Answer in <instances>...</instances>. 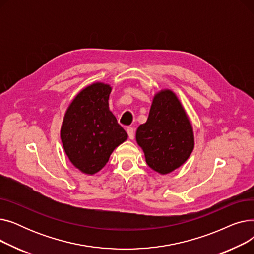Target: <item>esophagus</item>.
<instances>
[{"label": "esophagus", "mask_w": 254, "mask_h": 254, "mask_svg": "<svg viewBox=\"0 0 254 254\" xmlns=\"http://www.w3.org/2000/svg\"><path fill=\"white\" fill-rule=\"evenodd\" d=\"M127 132L128 138L130 140H132V139L135 138V130H134V128H132V127H127Z\"/></svg>", "instance_id": "esophagus-1"}]
</instances>
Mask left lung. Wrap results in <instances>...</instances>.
<instances>
[{"label":"left lung","mask_w":254,"mask_h":254,"mask_svg":"<svg viewBox=\"0 0 254 254\" xmlns=\"http://www.w3.org/2000/svg\"><path fill=\"white\" fill-rule=\"evenodd\" d=\"M136 141L146 163L161 175L188 161L194 148L193 128L174 91L165 88L153 96L148 118L137 128Z\"/></svg>","instance_id":"1"}]
</instances>
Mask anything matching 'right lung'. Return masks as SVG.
Wrapping results in <instances>:
<instances>
[{"mask_svg": "<svg viewBox=\"0 0 254 254\" xmlns=\"http://www.w3.org/2000/svg\"><path fill=\"white\" fill-rule=\"evenodd\" d=\"M112 87L93 82L80 90L66 107L61 140L71 164L86 175H95L108 163L114 149L127 139L109 109Z\"/></svg>", "mask_w": 254, "mask_h": 254, "instance_id": "1", "label": "right lung"}]
</instances>
